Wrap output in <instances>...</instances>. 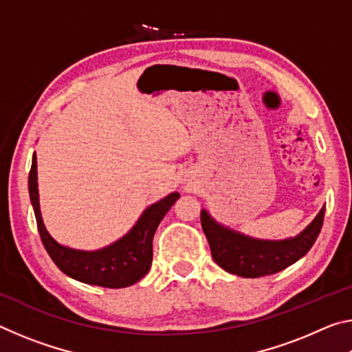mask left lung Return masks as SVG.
Returning <instances> with one entry per match:
<instances>
[{"mask_svg": "<svg viewBox=\"0 0 352 352\" xmlns=\"http://www.w3.org/2000/svg\"><path fill=\"white\" fill-rule=\"evenodd\" d=\"M324 206L300 234L284 241H262L217 223L206 210H201L200 222L210 243L212 259L223 270L242 278H259L284 270L302 258L323 226Z\"/></svg>", "mask_w": 352, "mask_h": 352, "instance_id": "obj_1", "label": "left lung"}]
</instances>
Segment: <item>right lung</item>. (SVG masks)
<instances>
[{
	"label": "right lung",
	"instance_id": "obj_1",
	"mask_svg": "<svg viewBox=\"0 0 352 352\" xmlns=\"http://www.w3.org/2000/svg\"><path fill=\"white\" fill-rule=\"evenodd\" d=\"M29 197L37 219L41 242L47 254L65 275L85 284L121 289L138 283L151 269L153 234L180 194L172 192L168 197L148 206L126 236L96 252H83V250L60 245L47 233L40 212L35 153L32 155V166L29 170Z\"/></svg>",
	"mask_w": 352,
	"mask_h": 352
}]
</instances>
